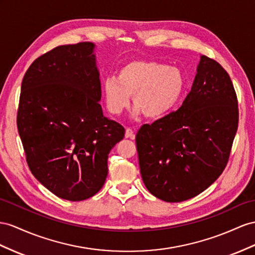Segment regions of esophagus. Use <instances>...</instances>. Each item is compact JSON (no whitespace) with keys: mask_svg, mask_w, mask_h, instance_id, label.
Masks as SVG:
<instances>
[{"mask_svg":"<svg viewBox=\"0 0 255 255\" xmlns=\"http://www.w3.org/2000/svg\"><path fill=\"white\" fill-rule=\"evenodd\" d=\"M125 136H126V138L134 139V133H133V131H132V129L127 128V129H126V132H125Z\"/></svg>","mask_w":255,"mask_h":255,"instance_id":"1","label":"esophagus"}]
</instances>
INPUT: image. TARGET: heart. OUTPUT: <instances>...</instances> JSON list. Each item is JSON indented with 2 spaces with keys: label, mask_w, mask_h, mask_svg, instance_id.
Instances as JSON below:
<instances>
[{
  "label": "heart",
  "mask_w": 255,
  "mask_h": 255,
  "mask_svg": "<svg viewBox=\"0 0 255 255\" xmlns=\"http://www.w3.org/2000/svg\"><path fill=\"white\" fill-rule=\"evenodd\" d=\"M185 76L179 68L153 60H133L119 70L117 78L103 82L102 93L110 113L120 115L133 96V115L157 120L177 106L185 89Z\"/></svg>",
  "instance_id": "1"
}]
</instances>
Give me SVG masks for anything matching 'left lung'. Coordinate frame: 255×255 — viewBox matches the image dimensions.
<instances>
[{
    "instance_id": "left-lung-1",
    "label": "left lung",
    "mask_w": 255,
    "mask_h": 255,
    "mask_svg": "<svg viewBox=\"0 0 255 255\" xmlns=\"http://www.w3.org/2000/svg\"><path fill=\"white\" fill-rule=\"evenodd\" d=\"M238 128V102L222 65L200 56L181 108L135 135L140 172L155 197L180 202L210 186L226 167Z\"/></svg>"
}]
</instances>
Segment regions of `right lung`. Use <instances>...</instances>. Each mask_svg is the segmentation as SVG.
<instances>
[{"label":"right lung","mask_w":255,"mask_h":255,"mask_svg":"<svg viewBox=\"0 0 255 255\" xmlns=\"http://www.w3.org/2000/svg\"><path fill=\"white\" fill-rule=\"evenodd\" d=\"M96 45H62L38 57L21 84L17 127L32 174L58 197L100 191L125 128L103 115Z\"/></svg>","instance_id":"obj_1"}]
</instances>
